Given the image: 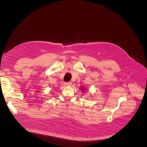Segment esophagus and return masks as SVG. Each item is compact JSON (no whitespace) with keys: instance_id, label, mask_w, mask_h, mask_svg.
<instances>
[{"instance_id":"obj_1","label":"esophagus","mask_w":147,"mask_h":147,"mask_svg":"<svg viewBox=\"0 0 147 147\" xmlns=\"http://www.w3.org/2000/svg\"><path fill=\"white\" fill-rule=\"evenodd\" d=\"M72 84V82H65L64 83V84L65 86H71Z\"/></svg>"}]
</instances>
